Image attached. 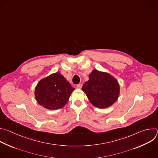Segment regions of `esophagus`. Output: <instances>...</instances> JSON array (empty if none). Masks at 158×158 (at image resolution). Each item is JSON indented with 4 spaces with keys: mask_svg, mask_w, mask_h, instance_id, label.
Here are the masks:
<instances>
[{
    "mask_svg": "<svg viewBox=\"0 0 158 158\" xmlns=\"http://www.w3.org/2000/svg\"><path fill=\"white\" fill-rule=\"evenodd\" d=\"M82 86V84H79L77 85L76 87H77V88H78V89H81Z\"/></svg>",
    "mask_w": 158,
    "mask_h": 158,
    "instance_id": "1",
    "label": "esophagus"
}]
</instances>
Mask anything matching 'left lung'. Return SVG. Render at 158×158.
Listing matches in <instances>:
<instances>
[{"label": "left lung", "instance_id": "8db88e82", "mask_svg": "<svg viewBox=\"0 0 158 158\" xmlns=\"http://www.w3.org/2000/svg\"><path fill=\"white\" fill-rule=\"evenodd\" d=\"M82 90L94 106L105 109L113 104L120 94V86L117 79L110 74L94 69L89 75Z\"/></svg>", "mask_w": 158, "mask_h": 158}]
</instances>
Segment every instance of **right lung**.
<instances>
[{"instance_id":"right-lung-1","label":"right lung","mask_w":158,"mask_h":158,"mask_svg":"<svg viewBox=\"0 0 158 158\" xmlns=\"http://www.w3.org/2000/svg\"><path fill=\"white\" fill-rule=\"evenodd\" d=\"M74 89L68 81L57 72L39 81L35 88V99L44 108L56 110L67 104Z\"/></svg>"}]
</instances>
